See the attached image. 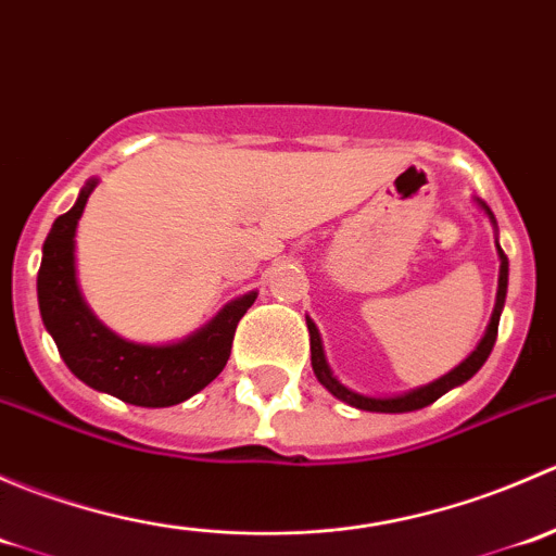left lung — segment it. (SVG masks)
Returning <instances> with one entry per match:
<instances>
[{
    "mask_svg": "<svg viewBox=\"0 0 556 556\" xmlns=\"http://www.w3.org/2000/svg\"><path fill=\"white\" fill-rule=\"evenodd\" d=\"M476 204H479V210H484V215L490 217L492 228L497 231L495 215L490 212V206H486L481 199H476ZM495 247H497V257H501V274H497V299H495V309H492L490 325H486L484 336H481V341L476 344V350L470 352V355L465 357L459 366H454L450 374H444V377L435 379V382H430V384L414 387V390L401 392V395H363V392L350 390V387H344L339 379L333 377L328 361H325L323 339H319L317 325L306 317V328H309V344H312V368H314V377H317V382L323 384L330 395L339 397V401L350 403V406L361 408V412H379V414L417 412V408H425V406H430L433 401H439L444 392H450V390H454V387L468 382V379L473 377L481 366H484L486 357H490L492 346H495V339H497V323H501V312H503V306H506L508 257H506V252L501 250V244H497V239H495Z\"/></svg>",
    "mask_w": 556,
    "mask_h": 556,
    "instance_id": "1",
    "label": "left lung"
}]
</instances>
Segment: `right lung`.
<instances>
[{"label": "right lung", "instance_id": "1", "mask_svg": "<svg viewBox=\"0 0 556 556\" xmlns=\"http://www.w3.org/2000/svg\"><path fill=\"white\" fill-rule=\"evenodd\" d=\"M97 185V177L83 185L75 206L55 217L45 239L37 274L39 314L66 368L80 382L121 397L131 406H177L204 390L226 368L239 319L255 304L257 293L250 290L239 295L223 306L204 328L172 344H139L117 336L91 312L77 285V220L83 217L88 195Z\"/></svg>", "mask_w": 556, "mask_h": 556}]
</instances>
